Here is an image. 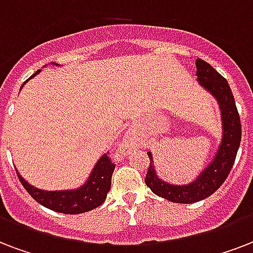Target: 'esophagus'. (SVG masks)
<instances>
[{
	"label": "esophagus",
	"mask_w": 253,
	"mask_h": 253,
	"mask_svg": "<svg viewBox=\"0 0 253 253\" xmlns=\"http://www.w3.org/2000/svg\"><path fill=\"white\" fill-rule=\"evenodd\" d=\"M131 146H132V140L131 139H125L122 142V144H121V151H128L131 148Z\"/></svg>",
	"instance_id": "obj_1"
}]
</instances>
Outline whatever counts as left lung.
<instances>
[{"instance_id":"1","label":"left lung","mask_w":253,"mask_h":253,"mask_svg":"<svg viewBox=\"0 0 253 253\" xmlns=\"http://www.w3.org/2000/svg\"><path fill=\"white\" fill-rule=\"evenodd\" d=\"M196 75L200 86L215 96L217 105L220 107L223 134L220 144L211 163L196 176L195 180L188 184L178 186L162 180L157 175L155 166L152 165V154L147 152L150 158V167L144 182L155 195L162 196L173 203H195L211 196L228 176L242 140L240 117L228 82L210 63L200 58L196 59Z\"/></svg>"}]
</instances>
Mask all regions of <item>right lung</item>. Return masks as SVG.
<instances>
[{
    "label": "right lung",
    "mask_w": 253,
    "mask_h": 253,
    "mask_svg": "<svg viewBox=\"0 0 253 253\" xmlns=\"http://www.w3.org/2000/svg\"><path fill=\"white\" fill-rule=\"evenodd\" d=\"M53 65H58V63H53ZM40 71L41 70L36 71L29 80L36 77ZM26 82H24V84ZM24 84L21 86V88L24 87ZM107 154H103L99 158V161L96 162V165L94 166V169H92L87 180L82 186L78 187V188H74V190H41V188H37V187L32 186L30 183L26 182L19 175L18 171L17 169L15 171H17V175H18L19 182L22 183L25 190L28 191L30 196L36 202L55 212L75 215V213L91 211L94 208L99 207L106 200L107 192H109L110 187H111V176H113L114 169H115V165L107 157Z\"/></svg>",
    "instance_id": "1"
}]
</instances>
